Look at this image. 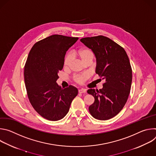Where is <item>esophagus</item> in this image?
<instances>
[{
  "mask_svg": "<svg viewBox=\"0 0 156 156\" xmlns=\"http://www.w3.org/2000/svg\"><path fill=\"white\" fill-rule=\"evenodd\" d=\"M78 92L80 93H84L86 92V89H80V90H78Z\"/></svg>",
  "mask_w": 156,
  "mask_h": 156,
  "instance_id": "34e87169",
  "label": "esophagus"
}]
</instances>
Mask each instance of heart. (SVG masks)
Returning a JSON list of instances; mask_svg holds the SVG:
<instances>
[{
  "mask_svg": "<svg viewBox=\"0 0 156 156\" xmlns=\"http://www.w3.org/2000/svg\"><path fill=\"white\" fill-rule=\"evenodd\" d=\"M73 55L75 57H79L83 63L88 61L93 60L94 57V54L93 51L87 48H83L80 49L76 52H73ZM73 59L72 55L71 54H67L64 58V66L65 67H68L72 63ZM87 78V75L86 74H79L74 76V81L80 84H83Z\"/></svg>",
  "mask_w": 156,
  "mask_h": 156,
  "instance_id": "1",
  "label": "heart"
}]
</instances>
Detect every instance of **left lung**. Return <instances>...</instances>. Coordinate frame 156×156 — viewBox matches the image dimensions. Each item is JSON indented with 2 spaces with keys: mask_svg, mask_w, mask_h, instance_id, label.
<instances>
[{
  "mask_svg": "<svg viewBox=\"0 0 156 156\" xmlns=\"http://www.w3.org/2000/svg\"><path fill=\"white\" fill-rule=\"evenodd\" d=\"M80 41L94 53L96 73L105 80L101 90H87L94 98L89 111L98 120L112 119L123 108L130 93L132 69L129 58L122 46L107 37L100 35Z\"/></svg>",
  "mask_w": 156,
  "mask_h": 156,
  "instance_id": "1",
  "label": "left lung"
}]
</instances>
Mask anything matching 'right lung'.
Instances as JSON below:
<instances>
[{
    "label": "right lung",
    "mask_w": 156,
    "mask_h": 156,
    "mask_svg": "<svg viewBox=\"0 0 156 156\" xmlns=\"http://www.w3.org/2000/svg\"><path fill=\"white\" fill-rule=\"evenodd\" d=\"M78 37L59 34L36 42L28 56L24 78L29 101L36 112L51 121L63 119L68 113L77 88H62L56 83L64 65L66 52Z\"/></svg>",
    "instance_id": "1"
}]
</instances>
